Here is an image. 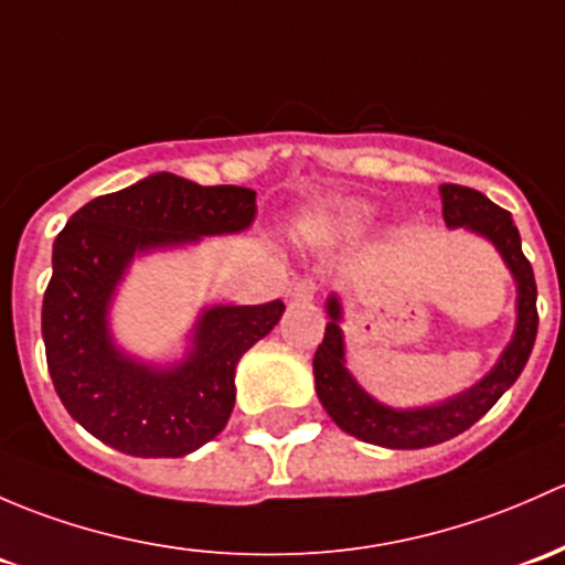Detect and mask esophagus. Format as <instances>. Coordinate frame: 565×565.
I'll use <instances>...</instances> for the list:
<instances>
[{"mask_svg":"<svg viewBox=\"0 0 565 565\" xmlns=\"http://www.w3.org/2000/svg\"><path fill=\"white\" fill-rule=\"evenodd\" d=\"M313 295H317V281H313V278H302V281L292 287L289 300H292L295 306H306V302L313 300Z\"/></svg>","mask_w":565,"mask_h":565,"instance_id":"34e87169","label":"esophagus"}]
</instances>
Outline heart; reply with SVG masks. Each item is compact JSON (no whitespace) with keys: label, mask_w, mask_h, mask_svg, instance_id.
Returning a JSON list of instances; mask_svg holds the SVG:
<instances>
[{"label":"heart","mask_w":565,"mask_h":565,"mask_svg":"<svg viewBox=\"0 0 565 565\" xmlns=\"http://www.w3.org/2000/svg\"><path fill=\"white\" fill-rule=\"evenodd\" d=\"M349 224H352V227H358V224H360V218H352V222H349Z\"/></svg>","instance_id":"obj_1"}]
</instances>
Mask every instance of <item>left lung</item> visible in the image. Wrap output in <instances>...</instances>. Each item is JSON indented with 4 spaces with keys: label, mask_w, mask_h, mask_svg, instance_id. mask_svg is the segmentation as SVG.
<instances>
[{
    "label": "left lung",
    "mask_w": 565,
    "mask_h": 565,
    "mask_svg": "<svg viewBox=\"0 0 565 565\" xmlns=\"http://www.w3.org/2000/svg\"><path fill=\"white\" fill-rule=\"evenodd\" d=\"M438 192H441L444 222L449 230H466V233L484 237L501 254L503 265L509 267L514 287H518V306H514L518 319H514L512 338L498 354L495 365L477 384L452 397L430 403V406L395 408L362 390L347 367V338L341 330L343 306L341 298L332 292L324 302L330 317L324 341L319 343L317 354H313L317 395L332 423L343 433L365 444H376V447L425 449L460 436L462 430L479 423L495 406L498 397L518 382L522 367L531 358L533 341H536V281H533L531 263L522 254L520 233L512 222V213L498 207L477 189L444 183V186H438Z\"/></svg>",
    "instance_id": "8db88e82"
}]
</instances>
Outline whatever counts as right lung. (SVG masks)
I'll list each match as a JSON object with an SVG mask.
<instances>
[{"instance_id": "right-lung-1", "label": "right lung", "mask_w": 565, "mask_h": 565, "mask_svg": "<svg viewBox=\"0 0 565 565\" xmlns=\"http://www.w3.org/2000/svg\"><path fill=\"white\" fill-rule=\"evenodd\" d=\"M257 192L153 173L73 213L53 241L43 298L47 371L64 408L94 438L132 457H183L216 438L235 406V367L278 324L284 302L205 306L173 362L127 352L110 311L135 259L246 233Z\"/></svg>"}]
</instances>
